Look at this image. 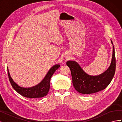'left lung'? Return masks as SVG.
Segmentation results:
<instances>
[{
    "label": "left lung",
    "mask_w": 122,
    "mask_h": 122,
    "mask_svg": "<svg viewBox=\"0 0 122 122\" xmlns=\"http://www.w3.org/2000/svg\"><path fill=\"white\" fill-rule=\"evenodd\" d=\"M112 44L113 43L111 40ZM67 65L71 70L72 82L75 90L83 94H91L101 91L111 82L116 71V57L113 45V53L110 66L105 72L98 76L87 75L75 61H68Z\"/></svg>",
    "instance_id": "8db88e82"
}]
</instances>
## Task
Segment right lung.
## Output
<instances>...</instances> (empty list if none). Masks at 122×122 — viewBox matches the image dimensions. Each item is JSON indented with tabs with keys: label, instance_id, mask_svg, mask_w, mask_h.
Returning a JSON list of instances; mask_svg holds the SVG:
<instances>
[{
	"label": "right lung",
	"instance_id": "right-lung-1",
	"mask_svg": "<svg viewBox=\"0 0 122 122\" xmlns=\"http://www.w3.org/2000/svg\"><path fill=\"white\" fill-rule=\"evenodd\" d=\"M60 67V65H55L51 68L45 78L39 84L31 87L24 88L19 86L15 82L10 75L8 69V74L10 82L14 89L21 95L29 98H42L46 96L48 93L50 86V79L55 71Z\"/></svg>",
	"mask_w": 122,
	"mask_h": 122
}]
</instances>
